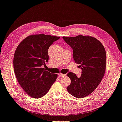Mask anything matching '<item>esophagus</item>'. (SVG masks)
Instances as JSON below:
<instances>
[{
    "label": "esophagus",
    "mask_w": 122,
    "mask_h": 122,
    "mask_svg": "<svg viewBox=\"0 0 122 122\" xmlns=\"http://www.w3.org/2000/svg\"><path fill=\"white\" fill-rule=\"evenodd\" d=\"M66 74H62V73H59L58 74V76L59 77H62V76H66Z\"/></svg>",
    "instance_id": "1"
}]
</instances>
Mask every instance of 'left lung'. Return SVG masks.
Instances as JSON below:
<instances>
[{
  "label": "left lung",
  "instance_id": "obj_1",
  "mask_svg": "<svg viewBox=\"0 0 122 122\" xmlns=\"http://www.w3.org/2000/svg\"><path fill=\"white\" fill-rule=\"evenodd\" d=\"M62 38L73 50L74 60L81 69L80 77L72 72L67 74L71 81L68 91L74 97H85L93 92L104 76L106 64L105 49L99 41L89 36Z\"/></svg>",
  "mask_w": 122,
  "mask_h": 122
}]
</instances>
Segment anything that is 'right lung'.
Here are the masks:
<instances>
[{"label": "right lung", "instance_id": "add662e5", "mask_svg": "<svg viewBox=\"0 0 122 122\" xmlns=\"http://www.w3.org/2000/svg\"><path fill=\"white\" fill-rule=\"evenodd\" d=\"M60 38L42 34L30 35L16 48L13 60L15 74L29 96L34 98L44 96L56 80L57 74L42 66L48 61L49 47Z\"/></svg>", "mask_w": 122, "mask_h": 122}]
</instances>
